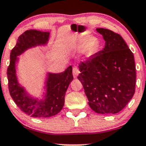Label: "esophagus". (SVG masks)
Returning a JSON list of instances; mask_svg holds the SVG:
<instances>
[{
	"mask_svg": "<svg viewBox=\"0 0 146 146\" xmlns=\"http://www.w3.org/2000/svg\"><path fill=\"white\" fill-rule=\"evenodd\" d=\"M79 74H80V70H79V68L77 67H73V77H74V78H76Z\"/></svg>",
	"mask_w": 146,
	"mask_h": 146,
	"instance_id": "1",
	"label": "esophagus"
}]
</instances>
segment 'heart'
<instances>
[{"label":"heart","mask_w":146,"mask_h":146,"mask_svg":"<svg viewBox=\"0 0 146 146\" xmlns=\"http://www.w3.org/2000/svg\"><path fill=\"white\" fill-rule=\"evenodd\" d=\"M84 40V38H81L80 40V42H82ZM93 45H94V41L93 40L92 38H88L85 40L84 43L83 45V51L84 52H88L92 48H93Z\"/></svg>","instance_id":"b5f03b06"}]
</instances>
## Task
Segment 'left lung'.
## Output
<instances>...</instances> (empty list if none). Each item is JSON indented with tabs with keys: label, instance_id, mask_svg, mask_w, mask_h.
<instances>
[{
	"label": "left lung",
	"instance_id": "obj_1",
	"mask_svg": "<svg viewBox=\"0 0 146 146\" xmlns=\"http://www.w3.org/2000/svg\"><path fill=\"white\" fill-rule=\"evenodd\" d=\"M96 30L105 40L104 48L80 63L81 73L78 78L92 110L100 114H115L135 94L134 55L119 34L103 28Z\"/></svg>",
	"mask_w": 146,
	"mask_h": 146
}]
</instances>
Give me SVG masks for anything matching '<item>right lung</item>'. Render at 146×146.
<instances>
[{"label":"right lung","instance_id":"obj_1","mask_svg":"<svg viewBox=\"0 0 146 146\" xmlns=\"http://www.w3.org/2000/svg\"><path fill=\"white\" fill-rule=\"evenodd\" d=\"M49 34V32L38 30H27L18 37L10 53L7 73L10 95L22 111L32 117L46 118L60 113L64 104L66 90L73 80L71 66L62 73H48L44 86L46 93L42 100L31 97L18 82L16 71V64L19 60L18 56L30 48L47 44Z\"/></svg>","mask_w":146,"mask_h":146}]
</instances>
